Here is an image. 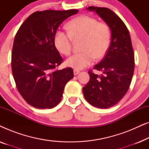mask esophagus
Here are the masks:
<instances>
[{
    "label": "esophagus",
    "instance_id": "1",
    "mask_svg": "<svg viewBox=\"0 0 149 149\" xmlns=\"http://www.w3.org/2000/svg\"><path fill=\"white\" fill-rule=\"evenodd\" d=\"M73 72H74V75H77V74H78L79 72H80V71H79V70H77V69H74V70H73Z\"/></svg>",
    "mask_w": 149,
    "mask_h": 149
}]
</instances>
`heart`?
Listing matches in <instances>:
<instances>
[{"instance_id": "1", "label": "heart", "mask_w": 149, "mask_h": 149, "mask_svg": "<svg viewBox=\"0 0 149 149\" xmlns=\"http://www.w3.org/2000/svg\"><path fill=\"white\" fill-rule=\"evenodd\" d=\"M68 32L58 30L54 43L61 54L68 56L72 49V40L81 39V52L75 53L66 61L68 66L83 69L107 54L111 43V31L107 24L95 18L80 15L71 19L66 26Z\"/></svg>"}]
</instances>
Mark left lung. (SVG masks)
Returning <instances> with one entry per match:
<instances>
[{
	"instance_id": "1",
	"label": "left lung",
	"mask_w": 149,
	"mask_h": 149,
	"mask_svg": "<svg viewBox=\"0 0 149 149\" xmlns=\"http://www.w3.org/2000/svg\"><path fill=\"white\" fill-rule=\"evenodd\" d=\"M96 12L111 30V42L104 58L89 70V82L83 88L88 102L100 109L113 107L123 98L131 84L134 70V54L128 29L119 16L106 7H89Z\"/></svg>"
}]
</instances>
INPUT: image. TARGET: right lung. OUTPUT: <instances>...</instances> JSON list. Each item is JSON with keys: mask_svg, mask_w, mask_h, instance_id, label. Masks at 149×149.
Returning a JSON list of instances; mask_svg holds the SVG:
<instances>
[{"mask_svg": "<svg viewBox=\"0 0 149 149\" xmlns=\"http://www.w3.org/2000/svg\"><path fill=\"white\" fill-rule=\"evenodd\" d=\"M79 10L36 11L16 33L11 54L16 87L26 102L36 109H52L62 100L64 87L73 78L72 68L57 70L63 58L54 36L65 19Z\"/></svg>", "mask_w": 149, "mask_h": 149, "instance_id": "right-lung-1", "label": "right lung"}]
</instances>
